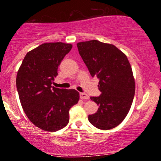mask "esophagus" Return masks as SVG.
Instances as JSON below:
<instances>
[{
	"mask_svg": "<svg viewBox=\"0 0 161 161\" xmlns=\"http://www.w3.org/2000/svg\"><path fill=\"white\" fill-rule=\"evenodd\" d=\"M79 96H80V98L82 99V100H87V99H89V96H88L87 94L86 93H83V92H82V93L79 94Z\"/></svg>",
	"mask_w": 161,
	"mask_h": 161,
	"instance_id": "34e87169",
	"label": "esophagus"
}]
</instances>
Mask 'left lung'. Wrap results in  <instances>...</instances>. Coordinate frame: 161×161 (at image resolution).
<instances>
[{"label":"left lung","instance_id":"left-lung-1","mask_svg":"<svg viewBox=\"0 0 161 161\" xmlns=\"http://www.w3.org/2000/svg\"><path fill=\"white\" fill-rule=\"evenodd\" d=\"M79 53L92 77L99 79L98 97H91L98 110L88 121L102 130L119 125L130 110L135 95V79L127 57L111 44L97 40L79 42Z\"/></svg>","mask_w":161,"mask_h":161}]
</instances>
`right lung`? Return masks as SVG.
<instances>
[{"label":"right lung","instance_id":"add662e5","mask_svg":"<svg viewBox=\"0 0 161 161\" xmlns=\"http://www.w3.org/2000/svg\"><path fill=\"white\" fill-rule=\"evenodd\" d=\"M73 47L63 42L45 43L28 52L16 75V88L22 107L35 125L56 132L69 120V109L78 103L75 89L51 86L60 63Z\"/></svg>","mask_w":161,"mask_h":161}]
</instances>
